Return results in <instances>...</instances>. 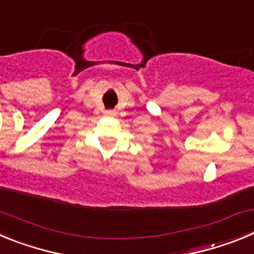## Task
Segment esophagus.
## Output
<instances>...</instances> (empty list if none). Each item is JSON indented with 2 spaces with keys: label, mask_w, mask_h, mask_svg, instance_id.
I'll return each mask as SVG.
<instances>
[{
  "label": "esophagus",
  "mask_w": 254,
  "mask_h": 254,
  "mask_svg": "<svg viewBox=\"0 0 254 254\" xmlns=\"http://www.w3.org/2000/svg\"><path fill=\"white\" fill-rule=\"evenodd\" d=\"M116 111H105V116L108 117H116Z\"/></svg>",
  "instance_id": "34e87169"
}]
</instances>
